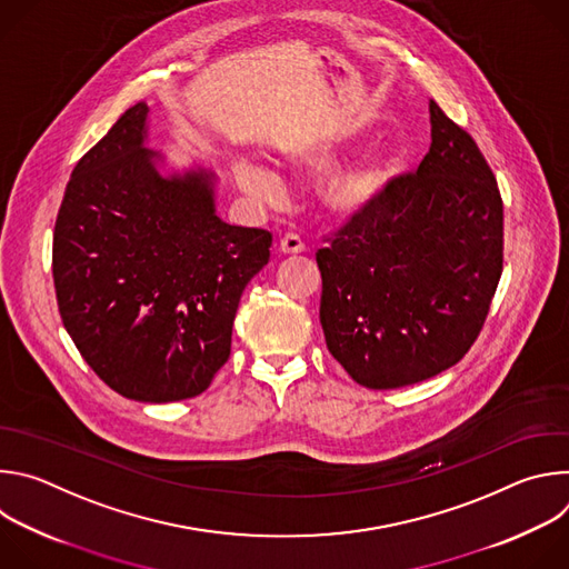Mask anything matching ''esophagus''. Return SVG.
Listing matches in <instances>:
<instances>
[{
    "label": "esophagus",
    "mask_w": 569,
    "mask_h": 569,
    "mask_svg": "<svg viewBox=\"0 0 569 569\" xmlns=\"http://www.w3.org/2000/svg\"><path fill=\"white\" fill-rule=\"evenodd\" d=\"M279 250L283 254H301L306 252V242L301 240V236L297 233H286L281 240H279Z\"/></svg>",
    "instance_id": "34e87169"
}]
</instances>
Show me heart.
I'll list each match as a JSON object with an SVG mask.
<instances>
[{
    "mask_svg": "<svg viewBox=\"0 0 569 569\" xmlns=\"http://www.w3.org/2000/svg\"><path fill=\"white\" fill-rule=\"evenodd\" d=\"M290 161L297 169L319 171L327 167L329 157L323 152H301L295 154ZM389 176L391 167L385 154H367L365 159L353 161V164L323 180L319 187V200L323 209L342 218L365 213L378 202V198L387 189ZM233 178L242 193H248L257 202L270 204L281 196L279 180L263 167L252 164V161H238V164H233Z\"/></svg>",
    "mask_w": 569,
    "mask_h": 569,
    "instance_id": "b5f03b06",
    "label": "heart"
}]
</instances>
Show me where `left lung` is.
I'll return each mask as SVG.
<instances>
[{
	"mask_svg": "<svg viewBox=\"0 0 569 569\" xmlns=\"http://www.w3.org/2000/svg\"><path fill=\"white\" fill-rule=\"evenodd\" d=\"M430 123L419 169L391 178L315 254L327 347L369 389L415 385L457 365L502 277L505 209L489 161L435 101Z\"/></svg>",
	"mask_w": 569,
	"mask_h": 569,
	"instance_id": "left-lung-1",
	"label": "left lung"
}]
</instances>
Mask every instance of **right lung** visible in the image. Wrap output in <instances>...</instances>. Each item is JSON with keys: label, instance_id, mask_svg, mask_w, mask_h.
I'll list each match as a JSON object with an SVG mask.
<instances>
[{"label": "right lung", "instance_id": "obj_1", "mask_svg": "<svg viewBox=\"0 0 569 569\" xmlns=\"http://www.w3.org/2000/svg\"><path fill=\"white\" fill-rule=\"evenodd\" d=\"M148 106L126 110L76 164L53 229L58 310L76 349L117 393H202L231 351L242 290L272 233L216 216L207 171L159 176Z\"/></svg>", "mask_w": 569, "mask_h": 569}]
</instances>
